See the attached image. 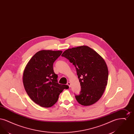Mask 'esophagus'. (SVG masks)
Here are the masks:
<instances>
[{
    "label": "esophagus",
    "mask_w": 134,
    "mask_h": 134,
    "mask_svg": "<svg viewBox=\"0 0 134 134\" xmlns=\"http://www.w3.org/2000/svg\"><path fill=\"white\" fill-rule=\"evenodd\" d=\"M67 85L69 86V87H71V83H70V82H68L67 83Z\"/></svg>",
    "instance_id": "1"
}]
</instances>
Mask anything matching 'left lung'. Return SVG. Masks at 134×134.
I'll list each match as a JSON object with an SVG mask.
<instances>
[{"mask_svg": "<svg viewBox=\"0 0 134 134\" xmlns=\"http://www.w3.org/2000/svg\"><path fill=\"white\" fill-rule=\"evenodd\" d=\"M72 63L76 69L81 85L77 101L84 106L92 105L102 96L108 81V71L103 58L86 46L68 49L61 55Z\"/></svg>", "mask_w": 134, "mask_h": 134, "instance_id": "1", "label": "left lung"}]
</instances>
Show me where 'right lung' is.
I'll return each mask as SVG.
<instances>
[{"label": "right lung", "mask_w": 134, "mask_h": 134, "mask_svg": "<svg viewBox=\"0 0 134 134\" xmlns=\"http://www.w3.org/2000/svg\"><path fill=\"white\" fill-rule=\"evenodd\" d=\"M62 53V51H38L24 71L23 81L26 92L40 107H52L57 102L60 93L69 88L67 85L58 83V75L53 70V63Z\"/></svg>", "instance_id": "obj_1"}]
</instances>
